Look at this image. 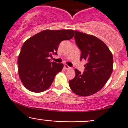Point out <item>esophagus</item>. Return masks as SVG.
Segmentation results:
<instances>
[{
  "instance_id": "obj_1",
  "label": "esophagus",
  "mask_w": 128,
  "mask_h": 128,
  "mask_svg": "<svg viewBox=\"0 0 128 128\" xmlns=\"http://www.w3.org/2000/svg\"><path fill=\"white\" fill-rule=\"evenodd\" d=\"M64 68L66 70H68L71 69V67H70V66H68V65H66V64L64 65Z\"/></svg>"
}]
</instances>
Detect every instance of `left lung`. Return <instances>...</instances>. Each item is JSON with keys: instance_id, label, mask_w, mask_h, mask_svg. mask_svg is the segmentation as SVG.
<instances>
[{"instance_id": "1", "label": "left lung", "mask_w": 128, "mask_h": 128, "mask_svg": "<svg viewBox=\"0 0 128 128\" xmlns=\"http://www.w3.org/2000/svg\"><path fill=\"white\" fill-rule=\"evenodd\" d=\"M75 42L81 50L80 61L86 62L84 72L75 69V77L69 81L74 93L89 96L100 90L113 71V56L107 46L93 35L75 30Z\"/></svg>"}]
</instances>
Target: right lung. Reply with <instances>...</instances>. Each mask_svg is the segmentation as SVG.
<instances>
[{"instance_id":"add662e5","label":"right lung","mask_w":128,"mask_h":128,"mask_svg":"<svg viewBox=\"0 0 128 128\" xmlns=\"http://www.w3.org/2000/svg\"><path fill=\"white\" fill-rule=\"evenodd\" d=\"M73 30H44L26 40L18 58V74L26 89L35 93L46 90L54 77L62 71L64 65L51 62L49 57L57 54L62 40L71 39Z\"/></svg>"}]
</instances>
